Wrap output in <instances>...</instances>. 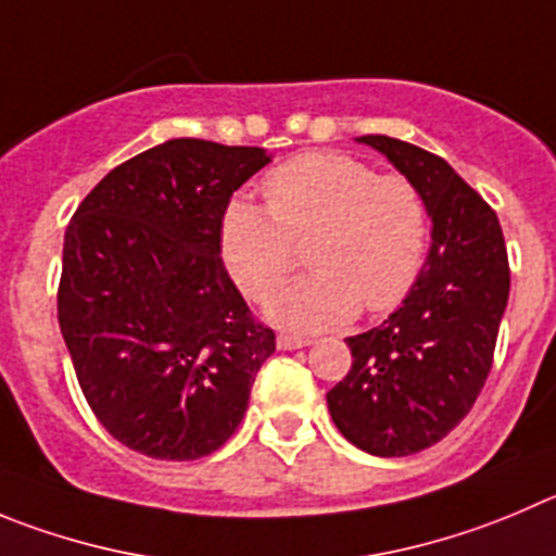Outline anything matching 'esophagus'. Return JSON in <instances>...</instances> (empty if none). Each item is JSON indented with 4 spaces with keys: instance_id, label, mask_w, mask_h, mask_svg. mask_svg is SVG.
<instances>
[{
    "instance_id": "34e87169",
    "label": "esophagus",
    "mask_w": 556,
    "mask_h": 556,
    "mask_svg": "<svg viewBox=\"0 0 556 556\" xmlns=\"http://www.w3.org/2000/svg\"><path fill=\"white\" fill-rule=\"evenodd\" d=\"M309 337L304 334H293V331H282V334L277 337V349L279 351H295V349H307L309 345Z\"/></svg>"
}]
</instances>
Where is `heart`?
Returning a JSON list of instances; mask_svg holds the SVG:
<instances>
[{"mask_svg": "<svg viewBox=\"0 0 556 556\" xmlns=\"http://www.w3.org/2000/svg\"><path fill=\"white\" fill-rule=\"evenodd\" d=\"M266 205L232 200L222 216V261L249 299L288 279L307 247V279L266 302L274 324L326 329L406 299L425 263L428 207L403 175H378L345 153H304L263 180Z\"/></svg>", "mask_w": 556, "mask_h": 556, "instance_id": "1", "label": "heart"}]
</instances>
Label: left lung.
Returning a JSON list of instances; mask_svg holds the SVG:
<instances>
[{
    "label": "left lung",
    "instance_id": "8db88e82",
    "mask_svg": "<svg viewBox=\"0 0 556 556\" xmlns=\"http://www.w3.org/2000/svg\"><path fill=\"white\" fill-rule=\"evenodd\" d=\"M356 142L417 186L433 241L401 307L345 340L354 365L326 403L351 444L401 458L442 442L475 406L494 362L510 268L500 219L447 161L381 134Z\"/></svg>",
    "mask_w": 556,
    "mask_h": 556
}]
</instances>
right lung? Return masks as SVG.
<instances>
[{
	"label": "right lung",
	"instance_id": "1",
	"mask_svg": "<svg viewBox=\"0 0 556 556\" xmlns=\"http://www.w3.org/2000/svg\"><path fill=\"white\" fill-rule=\"evenodd\" d=\"M268 161L169 139L114 167L67 225L56 318L92 414L128 450L202 458L247 414L277 342L232 285L219 232Z\"/></svg>",
	"mask_w": 556,
	"mask_h": 556
}]
</instances>
